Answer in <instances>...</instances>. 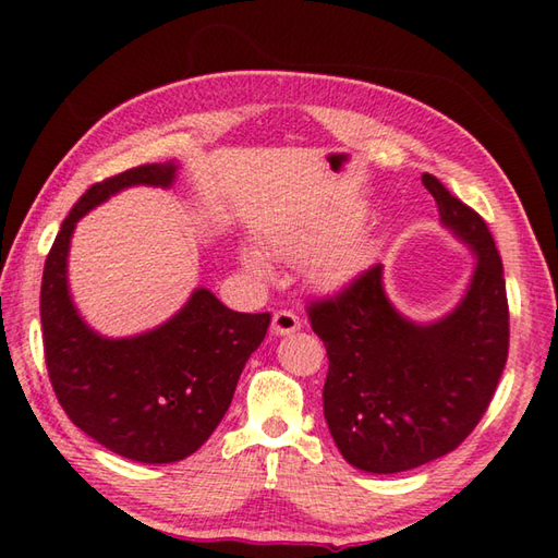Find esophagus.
<instances>
[{
  "label": "esophagus",
  "mask_w": 558,
  "mask_h": 558,
  "mask_svg": "<svg viewBox=\"0 0 558 558\" xmlns=\"http://www.w3.org/2000/svg\"><path fill=\"white\" fill-rule=\"evenodd\" d=\"M272 335H292L300 329V317L295 313H290V310H278L276 315H272Z\"/></svg>",
  "instance_id": "1"
}]
</instances>
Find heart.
Listing matches in <instances>:
<instances>
[{"label": "heart", "mask_w": 558, "mask_h": 558, "mask_svg": "<svg viewBox=\"0 0 558 558\" xmlns=\"http://www.w3.org/2000/svg\"><path fill=\"white\" fill-rule=\"evenodd\" d=\"M349 231L347 221H317V223H286L270 229L266 243L272 256L290 263L310 260V276L319 288L335 290L354 280L372 260V245L362 235H345L342 242L336 239ZM338 243L333 244L331 241ZM331 242L333 245L329 246ZM243 263L253 276L270 278V263L260 251H243Z\"/></svg>", "instance_id": "b5f03b06"}]
</instances>
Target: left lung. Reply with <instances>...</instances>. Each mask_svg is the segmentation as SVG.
Listing matches in <instances>:
<instances>
[{"mask_svg":"<svg viewBox=\"0 0 558 558\" xmlns=\"http://www.w3.org/2000/svg\"><path fill=\"white\" fill-rule=\"evenodd\" d=\"M421 179L442 226L477 256L458 307L428 325L405 319L386 298L381 263L307 305L329 359V433L349 465L376 475L456 450L485 415L507 364L509 307L493 233L436 177Z\"/></svg>","mask_w":558,"mask_h":558,"instance_id":"left-lung-1","label":"left lung"}]
</instances>
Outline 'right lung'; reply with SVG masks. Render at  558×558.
I'll return each instance as SVG.
<instances>
[{
    "label": "right lung",
    "mask_w": 558,
    "mask_h": 558,
    "mask_svg": "<svg viewBox=\"0 0 558 558\" xmlns=\"http://www.w3.org/2000/svg\"><path fill=\"white\" fill-rule=\"evenodd\" d=\"M174 177L177 165L162 162L93 184L61 223L41 278L44 356L61 409L102 448L149 465L184 460L209 440L270 325V313H233L206 288L137 337H100L81 319L65 278L75 223L120 189L172 186Z\"/></svg>",
    "instance_id": "obj_1"
}]
</instances>
